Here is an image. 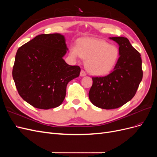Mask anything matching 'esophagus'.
I'll list each match as a JSON object with an SVG mask.
<instances>
[{
    "label": "esophagus",
    "mask_w": 157,
    "mask_h": 157,
    "mask_svg": "<svg viewBox=\"0 0 157 157\" xmlns=\"http://www.w3.org/2000/svg\"><path fill=\"white\" fill-rule=\"evenodd\" d=\"M80 76H81V77H84V76L86 75V72H85L84 70H81V71H80Z\"/></svg>",
    "instance_id": "obj_1"
}]
</instances>
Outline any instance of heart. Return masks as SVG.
I'll use <instances>...</instances> for the list:
<instances>
[{"label":"heart","mask_w":157,"mask_h":157,"mask_svg":"<svg viewBox=\"0 0 157 157\" xmlns=\"http://www.w3.org/2000/svg\"><path fill=\"white\" fill-rule=\"evenodd\" d=\"M73 58L82 57L88 72L94 75H105L115 67L119 57V50L115 45L99 39H83L69 48Z\"/></svg>","instance_id":"1"}]
</instances>
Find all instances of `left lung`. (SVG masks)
<instances>
[{"label": "left lung", "instance_id": "8db88e82", "mask_svg": "<svg viewBox=\"0 0 157 157\" xmlns=\"http://www.w3.org/2000/svg\"><path fill=\"white\" fill-rule=\"evenodd\" d=\"M119 45V55L112 72L105 77H93L88 94L95 106L117 109L134 98L143 78L141 55L127 38L111 37Z\"/></svg>", "mask_w": 157, "mask_h": 157}]
</instances>
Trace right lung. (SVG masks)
Segmentation results:
<instances>
[{
    "mask_svg": "<svg viewBox=\"0 0 157 157\" xmlns=\"http://www.w3.org/2000/svg\"><path fill=\"white\" fill-rule=\"evenodd\" d=\"M65 38L59 33L35 36L18 48L12 77L20 96L37 109H49L63 101L67 85L80 68L66 63Z\"/></svg>",
    "mask_w": 157,
    "mask_h": 157,
    "instance_id": "obj_1",
    "label": "right lung"
}]
</instances>
